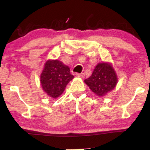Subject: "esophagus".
Wrapping results in <instances>:
<instances>
[{
    "mask_svg": "<svg viewBox=\"0 0 150 150\" xmlns=\"http://www.w3.org/2000/svg\"><path fill=\"white\" fill-rule=\"evenodd\" d=\"M76 76L83 78V77H85V74L84 73H76Z\"/></svg>",
    "mask_w": 150,
    "mask_h": 150,
    "instance_id": "1",
    "label": "esophagus"
}]
</instances>
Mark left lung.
Segmentation results:
<instances>
[{"label": "left lung", "mask_w": 150, "mask_h": 150, "mask_svg": "<svg viewBox=\"0 0 150 150\" xmlns=\"http://www.w3.org/2000/svg\"><path fill=\"white\" fill-rule=\"evenodd\" d=\"M117 76L113 67L107 63H99L89 78L85 82L93 92L99 97L106 95L114 89L117 84Z\"/></svg>", "instance_id": "8db88e82"}]
</instances>
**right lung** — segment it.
<instances>
[{"label":"right lung","mask_w":150,"mask_h":150,"mask_svg":"<svg viewBox=\"0 0 150 150\" xmlns=\"http://www.w3.org/2000/svg\"><path fill=\"white\" fill-rule=\"evenodd\" d=\"M73 77L70 73V68L56 60L46 62L40 80L43 89L48 95L57 98L63 92L66 85Z\"/></svg>","instance_id":"add662e5"}]
</instances>
